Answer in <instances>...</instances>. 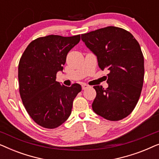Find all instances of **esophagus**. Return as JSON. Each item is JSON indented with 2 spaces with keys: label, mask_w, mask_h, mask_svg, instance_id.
I'll return each instance as SVG.
<instances>
[{
  "label": "esophagus",
  "mask_w": 159,
  "mask_h": 159,
  "mask_svg": "<svg viewBox=\"0 0 159 159\" xmlns=\"http://www.w3.org/2000/svg\"><path fill=\"white\" fill-rule=\"evenodd\" d=\"M88 88H89V85H88V84H82V90H85V89Z\"/></svg>",
  "instance_id": "1"
}]
</instances>
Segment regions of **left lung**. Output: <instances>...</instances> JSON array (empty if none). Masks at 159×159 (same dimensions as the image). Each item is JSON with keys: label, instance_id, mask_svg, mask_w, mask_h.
<instances>
[{"label": "left lung", "instance_id": "left-lung-1", "mask_svg": "<svg viewBox=\"0 0 159 159\" xmlns=\"http://www.w3.org/2000/svg\"><path fill=\"white\" fill-rule=\"evenodd\" d=\"M84 44L97 56L101 70H108L106 89L93 87L95 114L110 121L131 114L140 98L144 80V58L140 46L127 30L107 27L82 34Z\"/></svg>", "mask_w": 159, "mask_h": 159}]
</instances>
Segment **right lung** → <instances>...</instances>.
Returning <instances> with one entry per match:
<instances>
[{
    "label": "right lung",
    "instance_id": "obj_1",
    "mask_svg": "<svg viewBox=\"0 0 159 159\" xmlns=\"http://www.w3.org/2000/svg\"><path fill=\"white\" fill-rule=\"evenodd\" d=\"M80 34L48 35L32 41L20 58L19 93L30 117L41 127L54 129L71 113L73 101L82 90L79 84L66 87L56 82L69 51L78 44Z\"/></svg>",
    "mask_w": 159,
    "mask_h": 159
}]
</instances>
